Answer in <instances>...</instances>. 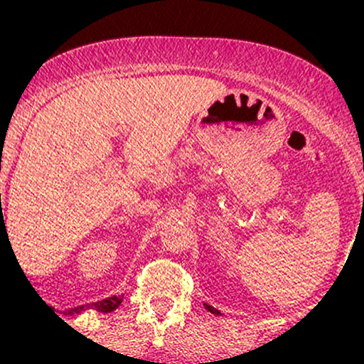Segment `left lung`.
I'll return each instance as SVG.
<instances>
[{
	"label": "left lung",
	"instance_id": "left-lung-1",
	"mask_svg": "<svg viewBox=\"0 0 364 364\" xmlns=\"http://www.w3.org/2000/svg\"><path fill=\"white\" fill-rule=\"evenodd\" d=\"M203 306H205V310H208L212 313V315H220V311L219 310H215L214 306H210V304H207V303H203Z\"/></svg>",
	"mask_w": 364,
	"mask_h": 364
}]
</instances>
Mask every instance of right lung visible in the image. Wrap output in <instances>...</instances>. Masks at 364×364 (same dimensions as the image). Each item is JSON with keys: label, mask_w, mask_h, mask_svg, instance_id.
<instances>
[{"label": "right lung", "mask_w": 364, "mask_h": 364, "mask_svg": "<svg viewBox=\"0 0 364 364\" xmlns=\"http://www.w3.org/2000/svg\"><path fill=\"white\" fill-rule=\"evenodd\" d=\"M121 301H123V296L121 294H114V296H109V298H104L101 301H95V303H87V304H82V306H75V308H70V310H65L63 313L65 315H78V313L85 311V310H95V311H101V313H111L114 311L116 308L119 306Z\"/></svg>", "instance_id": "add662e5"}]
</instances>
